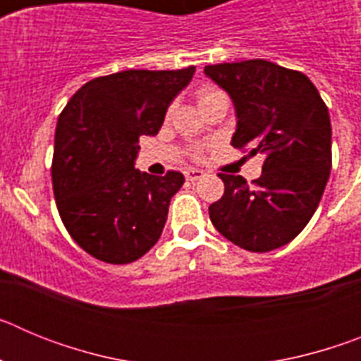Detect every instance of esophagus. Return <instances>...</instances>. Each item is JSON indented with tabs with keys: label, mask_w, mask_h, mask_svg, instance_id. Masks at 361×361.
<instances>
[{
	"label": "esophagus",
	"mask_w": 361,
	"mask_h": 361,
	"mask_svg": "<svg viewBox=\"0 0 361 361\" xmlns=\"http://www.w3.org/2000/svg\"><path fill=\"white\" fill-rule=\"evenodd\" d=\"M204 177V171L199 170V168H190V170H186V178L188 180H191V183H195V180H199V178Z\"/></svg>",
	"instance_id": "obj_1"
}]
</instances>
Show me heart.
<instances>
[{"label": "heart", "instance_id": "obj_1", "mask_svg": "<svg viewBox=\"0 0 361 361\" xmlns=\"http://www.w3.org/2000/svg\"><path fill=\"white\" fill-rule=\"evenodd\" d=\"M220 95H224V92L219 90V88H215V86H202V88L197 92V97H199L200 106H202V104H206V103H209L212 99L220 97ZM195 155H199V152H197Z\"/></svg>", "mask_w": 361, "mask_h": 361}]
</instances>
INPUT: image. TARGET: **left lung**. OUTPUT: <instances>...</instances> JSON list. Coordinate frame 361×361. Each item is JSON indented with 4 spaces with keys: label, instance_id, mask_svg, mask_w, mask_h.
<instances>
[{
    "label": "left lung",
    "instance_id": "obj_1",
    "mask_svg": "<svg viewBox=\"0 0 361 361\" xmlns=\"http://www.w3.org/2000/svg\"><path fill=\"white\" fill-rule=\"evenodd\" d=\"M204 73L233 99V148L264 155L253 186L219 173L224 195L209 206V219L242 250L282 247L307 226L329 180V110L305 73L264 59L208 65Z\"/></svg>",
    "mask_w": 361,
    "mask_h": 361
}]
</instances>
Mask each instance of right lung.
Instances as JSON below:
<instances>
[{
  "instance_id": "1",
  "label": "right lung",
  "mask_w": 361,
  "mask_h": 361,
  "mask_svg": "<svg viewBox=\"0 0 361 361\" xmlns=\"http://www.w3.org/2000/svg\"><path fill=\"white\" fill-rule=\"evenodd\" d=\"M193 73L195 66L95 78L72 95L57 119V212L70 237L101 262H135L161 237L184 175L153 177L135 170L137 142L157 135L166 110Z\"/></svg>"
}]
</instances>
